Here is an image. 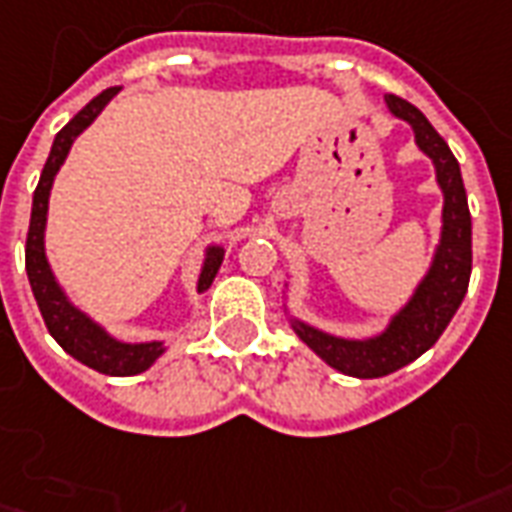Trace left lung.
Returning a JSON list of instances; mask_svg holds the SVG:
<instances>
[{
	"label": "left lung",
	"instance_id": "8db88e82",
	"mask_svg": "<svg viewBox=\"0 0 512 512\" xmlns=\"http://www.w3.org/2000/svg\"><path fill=\"white\" fill-rule=\"evenodd\" d=\"M385 105L396 119L410 124L418 149L434 162L437 170V184L442 189L445 206H442V233H439L434 260L410 301L393 314L388 328L372 339H342L301 320H290L293 331L301 336L306 347H312L336 372L350 374L358 380L385 377L434 347L464 301L469 274H472V217H469L461 168L453 151L412 102L388 94Z\"/></svg>",
	"mask_w": 512,
	"mask_h": 512
}]
</instances>
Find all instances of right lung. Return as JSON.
I'll use <instances>...</instances> for the list:
<instances>
[{"mask_svg": "<svg viewBox=\"0 0 512 512\" xmlns=\"http://www.w3.org/2000/svg\"><path fill=\"white\" fill-rule=\"evenodd\" d=\"M119 89L121 86H113V89L97 94L86 108H81L62 130L56 132L54 146H51V154L45 160L40 184L34 189L32 198V219H29V233H26V276L32 285L34 301L43 314L45 328L56 342L62 344L64 352H70L75 361H81L83 366H89L94 372L111 374V377H132V374L146 372L151 363L165 352V344H127L113 339L111 333L94 323L89 314H83L78 306L70 304V298L59 287L54 271L48 266V257H45V219H48V198H51L56 173L62 168V162L67 160L73 140L100 116L102 108L119 94ZM222 257H225L222 246H208L206 260L200 268L198 293L211 287L219 266H222Z\"/></svg>", "mask_w": 512, "mask_h": 512, "instance_id": "1", "label": "right lung"}]
</instances>
